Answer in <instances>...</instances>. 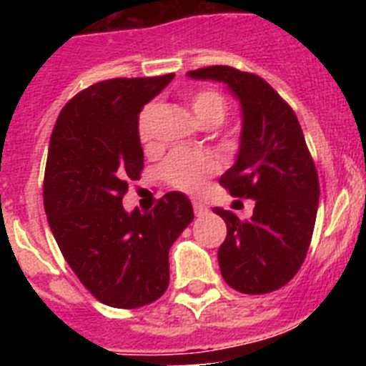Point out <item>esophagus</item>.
Wrapping results in <instances>:
<instances>
[{
  "label": "esophagus",
  "mask_w": 366,
  "mask_h": 366,
  "mask_svg": "<svg viewBox=\"0 0 366 366\" xmlns=\"http://www.w3.org/2000/svg\"><path fill=\"white\" fill-rule=\"evenodd\" d=\"M207 212H209V209H207V207L203 205V203L194 202V214H196V216H203V214H207Z\"/></svg>",
  "instance_id": "obj_1"
}]
</instances>
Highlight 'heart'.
<instances>
[{"instance_id": "obj_1", "label": "heart", "mask_w": 366, "mask_h": 366, "mask_svg": "<svg viewBox=\"0 0 366 366\" xmlns=\"http://www.w3.org/2000/svg\"><path fill=\"white\" fill-rule=\"evenodd\" d=\"M190 109L199 124L214 128L222 124L227 115V100L214 89H205L192 97ZM159 115V104L152 102L139 115V137L143 143H152L155 134V121ZM216 172V163L212 157L203 154H185L176 152L164 161L163 176L172 187L185 192H198L205 185L207 177Z\"/></svg>"}]
</instances>
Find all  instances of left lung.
I'll return each mask as SVG.
<instances>
[{
  "label": "left lung",
  "instance_id": "1",
  "mask_svg": "<svg viewBox=\"0 0 366 366\" xmlns=\"http://www.w3.org/2000/svg\"><path fill=\"white\" fill-rule=\"evenodd\" d=\"M223 82L242 108L240 150L219 177L238 198L254 199L240 219L216 207L227 225L218 249L223 280L240 293L260 295L286 286L302 266L319 207V177L297 115L264 79L229 66L187 73Z\"/></svg>",
  "mask_w": 366,
  "mask_h": 366
}]
</instances>
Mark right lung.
Returning a JSON list of instances; mask_svg holds the SVG:
<instances>
[{"label":"right lung","mask_w":366,"mask_h":366,"mask_svg":"<svg viewBox=\"0 0 366 366\" xmlns=\"http://www.w3.org/2000/svg\"><path fill=\"white\" fill-rule=\"evenodd\" d=\"M174 74L93 84L64 106L44 177L54 240L92 295L112 308H139L168 287V251L194 219L183 192L164 194L150 212L124 211L128 181L144 154L139 113Z\"/></svg>","instance_id":"1"}]
</instances>
